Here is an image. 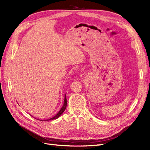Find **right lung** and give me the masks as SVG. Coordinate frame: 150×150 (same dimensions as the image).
<instances>
[{"mask_svg":"<svg viewBox=\"0 0 150 150\" xmlns=\"http://www.w3.org/2000/svg\"><path fill=\"white\" fill-rule=\"evenodd\" d=\"M66 106H67V99H66V94H65V95H64V104H63V105H62V106L61 110H59V112L57 113V114H56L55 116H54V117H51V118L46 120H44V121H50V120H55V119L58 118V117H59V116L62 114L63 112H64V111H65L66 108ZM30 116H31V115H30ZM35 119H36V118H35ZM36 120H38V119H36ZM40 121H42V120H40Z\"/></svg>","mask_w":150,"mask_h":150,"instance_id":"add662e5","label":"right lung"}]
</instances>
